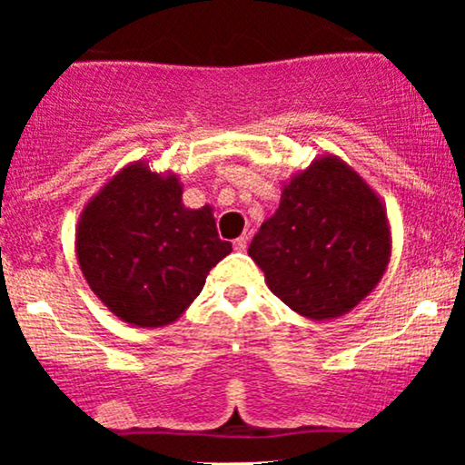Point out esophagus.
I'll return each mask as SVG.
<instances>
[{"label":"esophagus","instance_id":"34e87169","mask_svg":"<svg viewBox=\"0 0 465 465\" xmlns=\"http://www.w3.org/2000/svg\"><path fill=\"white\" fill-rule=\"evenodd\" d=\"M247 242H249L247 236H240V238L233 240V249H236V251H247Z\"/></svg>","mask_w":465,"mask_h":465}]
</instances>
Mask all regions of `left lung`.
<instances>
[{
  "label": "left lung",
  "mask_w": 465,
  "mask_h": 465,
  "mask_svg": "<svg viewBox=\"0 0 465 465\" xmlns=\"http://www.w3.org/2000/svg\"><path fill=\"white\" fill-rule=\"evenodd\" d=\"M266 286L312 322L348 314L378 286L391 260L387 207L332 153L282 183L280 207L251 240Z\"/></svg>",
  "instance_id": "obj_1"
}]
</instances>
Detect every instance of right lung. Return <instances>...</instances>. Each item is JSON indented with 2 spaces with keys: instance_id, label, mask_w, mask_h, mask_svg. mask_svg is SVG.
<instances>
[{
  "instance_id": "1",
  "label": "right lung",
  "mask_w": 465,
  "mask_h": 465,
  "mask_svg": "<svg viewBox=\"0 0 465 465\" xmlns=\"http://www.w3.org/2000/svg\"><path fill=\"white\" fill-rule=\"evenodd\" d=\"M76 258L100 302L137 328H163L188 311L205 277L232 253L214 207L183 205L179 174L131 162L84 203Z\"/></svg>"
}]
</instances>
